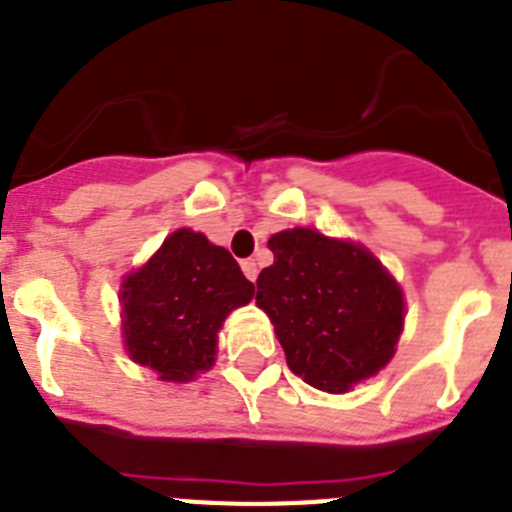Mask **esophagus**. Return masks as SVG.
<instances>
[{"mask_svg": "<svg viewBox=\"0 0 512 512\" xmlns=\"http://www.w3.org/2000/svg\"><path fill=\"white\" fill-rule=\"evenodd\" d=\"M241 269H243V274H246L248 282H256V277H259V266H256V261L246 259L241 264Z\"/></svg>", "mask_w": 512, "mask_h": 512, "instance_id": "1", "label": "esophagus"}]
</instances>
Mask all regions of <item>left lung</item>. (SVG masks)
<instances>
[{"mask_svg":"<svg viewBox=\"0 0 512 512\" xmlns=\"http://www.w3.org/2000/svg\"><path fill=\"white\" fill-rule=\"evenodd\" d=\"M256 279L287 366L325 392H348L390 364L405 323L402 289L374 253L310 228L271 235Z\"/></svg>","mask_w":512,"mask_h":512,"instance_id":"left-lung-1","label":"left lung"}]
</instances>
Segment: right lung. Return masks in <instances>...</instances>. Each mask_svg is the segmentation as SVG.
<instances>
[{
	"instance_id": "add662e5",
	"label": "right lung",
	"mask_w": 512,
	"mask_h": 512,
	"mask_svg": "<svg viewBox=\"0 0 512 512\" xmlns=\"http://www.w3.org/2000/svg\"><path fill=\"white\" fill-rule=\"evenodd\" d=\"M253 284L223 246L179 228L120 289L122 336L130 359L161 382H192L215 364L217 333Z\"/></svg>"
}]
</instances>
